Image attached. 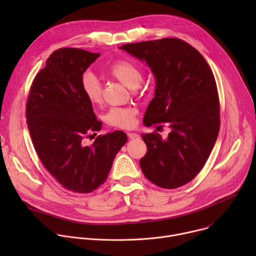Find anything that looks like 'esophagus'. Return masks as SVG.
I'll return each instance as SVG.
<instances>
[{"instance_id": "esophagus-1", "label": "esophagus", "mask_w": 256, "mask_h": 256, "mask_svg": "<svg viewBox=\"0 0 256 256\" xmlns=\"http://www.w3.org/2000/svg\"><path fill=\"white\" fill-rule=\"evenodd\" d=\"M128 136L130 138H132V140H136V138H140V136L138 134H136V132H128Z\"/></svg>"}]
</instances>
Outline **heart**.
I'll return each mask as SVG.
<instances>
[{
  "label": "heart",
  "instance_id": "1",
  "mask_svg": "<svg viewBox=\"0 0 256 256\" xmlns=\"http://www.w3.org/2000/svg\"><path fill=\"white\" fill-rule=\"evenodd\" d=\"M106 72L110 77L134 90L140 85L142 78L140 68L136 64L128 60H118L112 62L106 68ZM81 87L91 103H101L103 85L99 78L95 76L93 72H83L81 77ZM136 114V108L130 106L112 107L105 114V122L112 126L128 128L134 124Z\"/></svg>",
  "mask_w": 256,
  "mask_h": 256
}]
</instances>
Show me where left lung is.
Listing matches in <instances>:
<instances>
[{
  "label": "left lung",
  "mask_w": 256,
  "mask_h": 256,
  "mask_svg": "<svg viewBox=\"0 0 256 256\" xmlns=\"http://www.w3.org/2000/svg\"><path fill=\"white\" fill-rule=\"evenodd\" d=\"M147 62L156 78L155 97L144 116L147 126L171 128L142 134L147 153L140 160L144 175L167 190L192 181L206 164L220 130V101L212 72L204 58L179 38L120 46Z\"/></svg>",
  "instance_id": "1"
}]
</instances>
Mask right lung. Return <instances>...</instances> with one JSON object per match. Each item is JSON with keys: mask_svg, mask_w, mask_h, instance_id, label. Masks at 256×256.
<instances>
[{"mask_svg": "<svg viewBox=\"0 0 256 256\" xmlns=\"http://www.w3.org/2000/svg\"><path fill=\"white\" fill-rule=\"evenodd\" d=\"M99 56L76 48L54 50L36 74L26 102L27 126L40 161L60 186L80 194L104 184L128 140L124 132L116 130L86 144L101 130V122L82 90L81 77Z\"/></svg>", "mask_w": 256, "mask_h": 256, "instance_id": "right-lung-1", "label": "right lung"}]
</instances>
